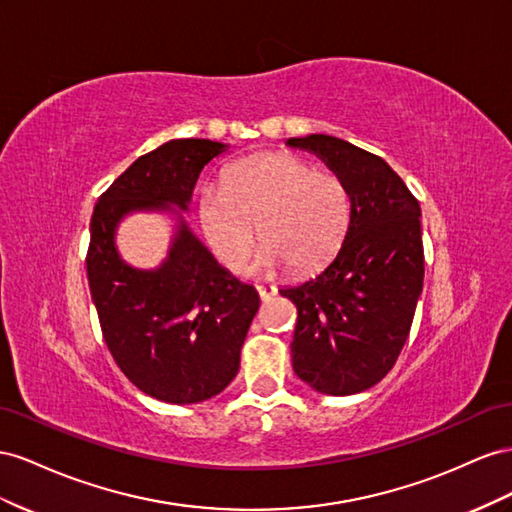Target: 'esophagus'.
Here are the masks:
<instances>
[{"instance_id":"esophagus-1","label":"esophagus","mask_w":512,"mask_h":512,"mask_svg":"<svg viewBox=\"0 0 512 512\" xmlns=\"http://www.w3.org/2000/svg\"><path fill=\"white\" fill-rule=\"evenodd\" d=\"M257 294L261 300H270L276 294L274 285H257Z\"/></svg>"}]
</instances>
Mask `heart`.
Masks as SVG:
<instances>
[{"mask_svg":"<svg viewBox=\"0 0 512 512\" xmlns=\"http://www.w3.org/2000/svg\"><path fill=\"white\" fill-rule=\"evenodd\" d=\"M354 218L352 191L339 173L315 169L289 152H264L233 163L223 186H203L199 223L214 255L231 272L251 259L259 272L321 268L339 253Z\"/></svg>","mask_w":512,"mask_h":512,"instance_id":"obj_1","label":"heart"}]
</instances>
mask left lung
<instances>
[{"label":"left lung","mask_w":512,"mask_h":512,"mask_svg":"<svg viewBox=\"0 0 512 512\" xmlns=\"http://www.w3.org/2000/svg\"><path fill=\"white\" fill-rule=\"evenodd\" d=\"M352 191L354 218L332 264L279 294L296 304L291 364L317 392L345 397L375 386L410 337L425 279L420 206L384 158L330 135L294 137Z\"/></svg>","instance_id":"left-lung-1"}]
</instances>
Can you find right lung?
I'll return each instance as SVG.
<instances>
[{
	"label": "right lung",
	"instance_id": "right-lung-1",
	"mask_svg": "<svg viewBox=\"0 0 512 512\" xmlns=\"http://www.w3.org/2000/svg\"><path fill=\"white\" fill-rule=\"evenodd\" d=\"M225 150L208 139L167 141L139 156L92 214L85 266L102 339L130 382L165 403H201L229 386L259 296L218 266L186 227L154 272L122 264L113 233L130 210L186 208L201 169Z\"/></svg>",
	"mask_w": 512,
	"mask_h": 512
}]
</instances>
